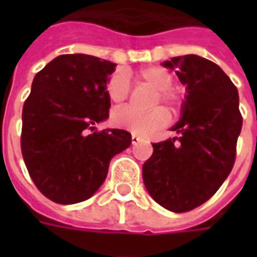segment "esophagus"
Wrapping results in <instances>:
<instances>
[{
  "label": "esophagus",
  "mask_w": 257,
  "mask_h": 257,
  "mask_svg": "<svg viewBox=\"0 0 257 257\" xmlns=\"http://www.w3.org/2000/svg\"><path fill=\"white\" fill-rule=\"evenodd\" d=\"M131 139H132V145H136V143H139L140 142V138L138 136V135H132V138H131Z\"/></svg>",
  "instance_id": "34e87169"
}]
</instances>
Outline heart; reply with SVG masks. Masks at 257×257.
Returning a JSON list of instances; mask_svg holds the SVG:
<instances>
[{"label": "heart", "mask_w": 257, "mask_h": 257, "mask_svg": "<svg viewBox=\"0 0 257 257\" xmlns=\"http://www.w3.org/2000/svg\"><path fill=\"white\" fill-rule=\"evenodd\" d=\"M135 78L138 82H145L157 90L154 103H164L171 108H178L180 104V95L173 89V77L167 68L160 66L142 68L136 73ZM108 99L112 104H122L129 96V82L123 73H117L108 79L106 86ZM111 122L114 126L125 129L132 134L150 135L157 129L165 126L169 122V114L165 108L157 107L150 111H138L134 107H123L115 110L111 115Z\"/></svg>", "instance_id": "b5f03b06"}]
</instances>
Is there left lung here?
I'll use <instances>...</instances> for the list:
<instances>
[{
  "mask_svg": "<svg viewBox=\"0 0 257 257\" xmlns=\"http://www.w3.org/2000/svg\"><path fill=\"white\" fill-rule=\"evenodd\" d=\"M162 64L178 70L187 96L172 128L180 136L153 143L143 182L156 202L182 213L206 202L230 175L242 115L235 85L216 63L184 55Z\"/></svg>",
  "mask_w": 257,
  "mask_h": 257,
  "instance_id": "left-lung-1",
  "label": "left lung"
}]
</instances>
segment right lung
Returning a JSON list of instances; mask_svg holds the SVG:
<instances>
[{
	"mask_svg": "<svg viewBox=\"0 0 257 257\" xmlns=\"http://www.w3.org/2000/svg\"><path fill=\"white\" fill-rule=\"evenodd\" d=\"M114 70L90 55H60L33 79L22 112V154L37 189L56 204L90 198L112 157L132 143L123 129L95 131L108 118L106 86Z\"/></svg>",
	"mask_w": 257,
	"mask_h": 257,
	"instance_id": "obj_1",
	"label": "right lung"
}]
</instances>
